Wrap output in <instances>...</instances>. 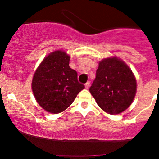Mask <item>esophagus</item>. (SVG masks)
Segmentation results:
<instances>
[{
  "instance_id": "obj_1",
  "label": "esophagus",
  "mask_w": 159,
  "mask_h": 159,
  "mask_svg": "<svg viewBox=\"0 0 159 159\" xmlns=\"http://www.w3.org/2000/svg\"><path fill=\"white\" fill-rule=\"evenodd\" d=\"M90 81H87V83L85 84V87H86V88H87V89L89 88V87H90Z\"/></svg>"
}]
</instances>
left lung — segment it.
Listing matches in <instances>:
<instances>
[{
	"mask_svg": "<svg viewBox=\"0 0 159 159\" xmlns=\"http://www.w3.org/2000/svg\"><path fill=\"white\" fill-rule=\"evenodd\" d=\"M136 90L135 77L122 60L114 57L98 63L90 92L104 111L110 114L122 113L132 103Z\"/></svg>",
	"mask_w": 159,
	"mask_h": 159,
	"instance_id": "8db88e82",
	"label": "left lung"
}]
</instances>
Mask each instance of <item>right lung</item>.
Listing matches in <instances>:
<instances>
[{"instance_id": "right-lung-1", "label": "right lung", "mask_w": 159, "mask_h": 159, "mask_svg": "<svg viewBox=\"0 0 159 159\" xmlns=\"http://www.w3.org/2000/svg\"><path fill=\"white\" fill-rule=\"evenodd\" d=\"M70 57L64 51L49 54L34 73L32 90L38 104L52 114L65 111L84 85L78 81L77 72L69 67Z\"/></svg>"}]
</instances>
